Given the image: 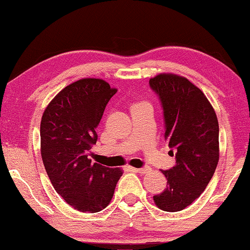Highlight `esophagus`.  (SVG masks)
Returning <instances> with one entry per match:
<instances>
[{"label": "esophagus", "instance_id": "obj_1", "mask_svg": "<svg viewBox=\"0 0 250 250\" xmlns=\"http://www.w3.org/2000/svg\"><path fill=\"white\" fill-rule=\"evenodd\" d=\"M135 172H139V174H147V172L150 171L149 167H144V168H133Z\"/></svg>", "mask_w": 250, "mask_h": 250}]
</instances>
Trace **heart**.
I'll return each mask as SVG.
<instances>
[{
  "mask_svg": "<svg viewBox=\"0 0 250 250\" xmlns=\"http://www.w3.org/2000/svg\"><path fill=\"white\" fill-rule=\"evenodd\" d=\"M135 105H139V104H135ZM135 105H134V106H135Z\"/></svg>",
  "mask_w": 250,
  "mask_h": 250,
  "instance_id": "heart-1",
  "label": "heart"
}]
</instances>
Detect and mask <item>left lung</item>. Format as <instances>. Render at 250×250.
Instances as JSON below:
<instances>
[{
	"label": "left lung",
	"instance_id": "obj_1",
	"mask_svg": "<svg viewBox=\"0 0 250 250\" xmlns=\"http://www.w3.org/2000/svg\"><path fill=\"white\" fill-rule=\"evenodd\" d=\"M149 85L161 102L165 139L176 150V163L162 170L167 188L153 197L159 208L184 210L208 187L219 161V124L214 109L199 88L183 76L159 74Z\"/></svg>",
	"mask_w": 250,
	"mask_h": 250
}]
</instances>
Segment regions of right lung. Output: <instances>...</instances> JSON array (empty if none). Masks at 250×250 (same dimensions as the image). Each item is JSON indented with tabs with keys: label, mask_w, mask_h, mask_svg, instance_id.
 Returning <instances> with one entry per match:
<instances>
[{
	"label": "right lung",
	"mask_w": 250,
	"mask_h": 250,
	"mask_svg": "<svg viewBox=\"0 0 250 250\" xmlns=\"http://www.w3.org/2000/svg\"><path fill=\"white\" fill-rule=\"evenodd\" d=\"M117 89L101 79H82L50 102L40 123V152L52 186L70 206L100 212L112 199L123 171L89 159L96 127Z\"/></svg>",
	"instance_id": "add662e5"
}]
</instances>
